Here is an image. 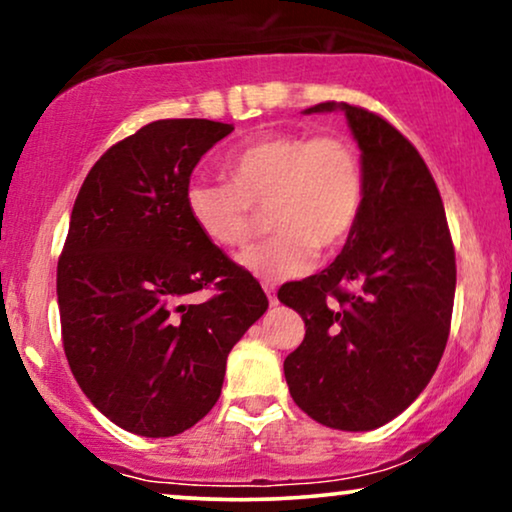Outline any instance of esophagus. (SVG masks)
Listing matches in <instances>:
<instances>
[{
  "label": "esophagus",
  "instance_id": "obj_1",
  "mask_svg": "<svg viewBox=\"0 0 512 512\" xmlns=\"http://www.w3.org/2000/svg\"><path fill=\"white\" fill-rule=\"evenodd\" d=\"M263 291H265V296H268V303L275 307L277 305V293H275V286L272 284H263Z\"/></svg>",
  "mask_w": 512,
  "mask_h": 512
}]
</instances>
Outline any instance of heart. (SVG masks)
<instances>
[{
  "mask_svg": "<svg viewBox=\"0 0 512 512\" xmlns=\"http://www.w3.org/2000/svg\"><path fill=\"white\" fill-rule=\"evenodd\" d=\"M223 179L186 188L188 219L209 244L237 251L254 235L258 212H270L277 235L240 256L244 270L268 282L303 277L319 251H338L354 233L366 195L359 151L340 135H263L226 160Z\"/></svg>",
  "mask_w": 512,
  "mask_h": 512,
  "instance_id": "heart-1",
  "label": "heart"
}]
</instances>
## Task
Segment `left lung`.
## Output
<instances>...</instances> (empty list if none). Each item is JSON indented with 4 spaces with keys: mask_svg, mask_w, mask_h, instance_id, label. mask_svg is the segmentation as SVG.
I'll list each match as a JSON object with an SVG mask.
<instances>
[{
    "mask_svg": "<svg viewBox=\"0 0 512 512\" xmlns=\"http://www.w3.org/2000/svg\"><path fill=\"white\" fill-rule=\"evenodd\" d=\"M366 195L338 258L277 298L305 321L284 361L291 398L340 431L387 424L422 394L450 335L457 263L438 186L419 151L382 116L345 102Z\"/></svg>",
    "mask_w": 512,
    "mask_h": 512,
    "instance_id": "left-lung-1",
    "label": "left lung"
}]
</instances>
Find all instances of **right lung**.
Returning <instances> with one entry per match:
<instances>
[{
  "label": "right lung",
  "mask_w": 512,
  "mask_h": 512,
  "mask_svg": "<svg viewBox=\"0 0 512 512\" xmlns=\"http://www.w3.org/2000/svg\"><path fill=\"white\" fill-rule=\"evenodd\" d=\"M230 132L207 118L153 121L111 146L76 195L58 261L62 347L90 403L137 436L198 424L230 349L268 310L251 272L186 214L193 167ZM209 285L215 296L191 304Z\"/></svg>",
  "instance_id": "right-lung-1"
}]
</instances>
